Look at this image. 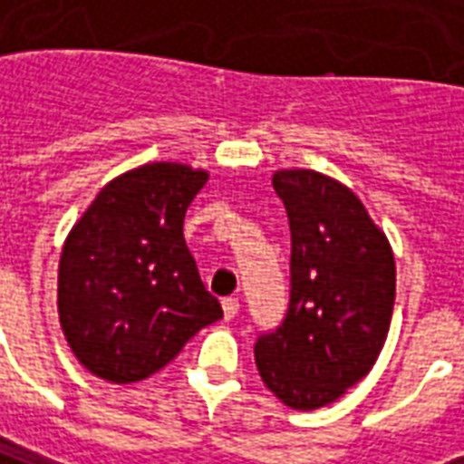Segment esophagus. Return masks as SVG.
<instances>
[{
	"label": "esophagus",
	"instance_id": "34e87169",
	"mask_svg": "<svg viewBox=\"0 0 464 464\" xmlns=\"http://www.w3.org/2000/svg\"><path fill=\"white\" fill-rule=\"evenodd\" d=\"M222 311H225V319H235L237 311H239V299L229 296V299H222Z\"/></svg>",
	"mask_w": 464,
	"mask_h": 464
}]
</instances>
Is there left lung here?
Listing matches in <instances>:
<instances>
[{
	"instance_id": "1",
	"label": "left lung",
	"mask_w": 464,
	"mask_h": 464,
	"mask_svg": "<svg viewBox=\"0 0 464 464\" xmlns=\"http://www.w3.org/2000/svg\"><path fill=\"white\" fill-rule=\"evenodd\" d=\"M272 185L292 229V292L282 326L262 334L265 385L294 411L339 401L378 361L395 304L388 237L343 182L276 170Z\"/></svg>"
}]
</instances>
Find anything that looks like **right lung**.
Returning a JSON list of instances; mask_svg holds the SVG:
<instances>
[{"label":"right lung","mask_w":464,"mask_h":464,"mask_svg":"<svg viewBox=\"0 0 464 464\" xmlns=\"http://www.w3.org/2000/svg\"><path fill=\"white\" fill-rule=\"evenodd\" d=\"M208 170L148 162L108 182L59 259V321L73 356L111 383L143 381L178 356L222 306L182 237Z\"/></svg>","instance_id":"obj_1"}]
</instances>
